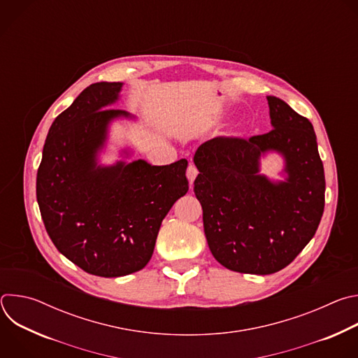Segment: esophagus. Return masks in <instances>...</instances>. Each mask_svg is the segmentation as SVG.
<instances>
[{"label":"esophagus","mask_w":358,"mask_h":358,"mask_svg":"<svg viewBox=\"0 0 358 358\" xmlns=\"http://www.w3.org/2000/svg\"><path fill=\"white\" fill-rule=\"evenodd\" d=\"M196 176H198V170H196V167L191 163V164L188 166V169H187V178L189 180V184H191V185H192L194 180L196 178Z\"/></svg>","instance_id":"obj_1"}]
</instances>
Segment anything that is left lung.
<instances>
[{
    "instance_id": "8db88e82",
    "label": "left lung",
    "mask_w": 358,
    "mask_h": 358,
    "mask_svg": "<svg viewBox=\"0 0 358 358\" xmlns=\"http://www.w3.org/2000/svg\"><path fill=\"white\" fill-rule=\"evenodd\" d=\"M273 129L249 138L215 137L198 147L194 192L203 232L225 268L271 275L286 268L315 236L324 211V170L313 124L268 96ZM268 150L285 157V182L259 174Z\"/></svg>"
}]
</instances>
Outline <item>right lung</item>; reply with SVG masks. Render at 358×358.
I'll return each mask as SVG.
<instances>
[{"instance_id":"1","label":"right lung","mask_w":358,"mask_h":358,"mask_svg":"<svg viewBox=\"0 0 358 358\" xmlns=\"http://www.w3.org/2000/svg\"><path fill=\"white\" fill-rule=\"evenodd\" d=\"M120 82L87 86L49 129L36 174V199L57 249L90 275L126 276L143 269L164 217L188 191V162L96 163L108 126L129 117L109 108Z\"/></svg>"}]
</instances>
